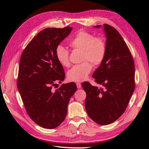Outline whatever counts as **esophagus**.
I'll return each instance as SVG.
<instances>
[{
  "mask_svg": "<svg viewBox=\"0 0 149 149\" xmlns=\"http://www.w3.org/2000/svg\"><path fill=\"white\" fill-rule=\"evenodd\" d=\"M77 86L78 89H80L81 88V84L79 83H77Z\"/></svg>",
  "mask_w": 149,
  "mask_h": 149,
  "instance_id": "1",
  "label": "esophagus"
}]
</instances>
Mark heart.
Instances as JSON below:
<instances>
[{"instance_id":"obj_1","label":"heart","mask_w":149,"mask_h":149,"mask_svg":"<svg viewBox=\"0 0 149 149\" xmlns=\"http://www.w3.org/2000/svg\"><path fill=\"white\" fill-rule=\"evenodd\" d=\"M73 49L82 51L83 63L74 66L68 70V79L70 81L82 82L88 79L92 71V65L97 66L103 61L106 53V44L102 37H94L91 33L80 30L68 42ZM56 58L63 67L70 66L69 52L63 46L58 45L55 50Z\"/></svg>"}]
</instances>
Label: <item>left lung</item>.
I'll use <instances>...</instances> for the list:
<instances>
[{
  "label": "left lung",
  "mask_w": 149,
  "mask_h": 149,
  "mask_svg": "<svg viewBox=\"0 0 149 149\" xmlns=\"http://www.w3.org/2000/svg\"><path fill=\"white\" fill-rule=\"evenodd\" d=\"M97 25L95 28H100ZM106 53L92 74L102 88L89 82L81 84L86 93L85 108L88 116L100 125L111 124L123 114L135 89V64L127 45L113 27L104 24Z\"/></svg>",
  "instance_id": "1"
}]
</instances>
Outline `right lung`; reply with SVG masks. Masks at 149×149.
<instances>
[{
	"instance_id": "right-lung-1",
	"label": "right lung",
	"mask_w": 149,
	"mask_h": 149,
	"mask_svg": "<svg viewBox=\"0 0 149 149\" xmlns=\"http://www.w3.org/2000/svg\"><path fill=\"white\" fill-rule=\"evenodd\" d=\"M72 28H46L39 32L23 50L20 59L17 88L29 116L42 127L52 129L64 121L69 99L76 84H63L54 91L65 74L55 50Z\"/></svg>"
}]
</instances>
